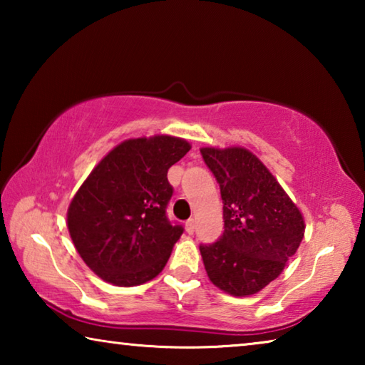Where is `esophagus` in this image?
Instances as JSON below:
<instances>
[{
    "label": "esophagus",
    "mask_w": 365,
    "mask_h": 365,
    "mask_svg": "<svg viewBox=\"0 0 365 365\" xmlns=\"http://www.w3.org/2000/svg\"><path fill=\"white\" fill-rule=\"evenodd\" d=\"M185 227H187V232H188L190 235H193V233H195V228H196L195 219H188L187 224H185Z\"/></svg>",
    "instance_id": "esophagus-1"
}]
</instances>
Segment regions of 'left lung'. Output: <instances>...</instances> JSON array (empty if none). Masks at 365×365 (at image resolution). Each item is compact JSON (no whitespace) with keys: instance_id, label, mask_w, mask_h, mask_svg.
<instances>
[{"instance_id":"left-lung-1","label":"left lung","mask_w":365,"mask_h":365,"mask_svg":"<svg viewBox=\"0 0 365 365\" xmlns=\"http://www.w3.org/2000/svg\"><path fill=\"white\" fill-rule=\"evenodd\" d=\"M220 187L224 233L200 245L209 280L233 296L261 292L282 274L304 237L299 209L255 154L202 148Z\"/></svg>"}]
</instances>
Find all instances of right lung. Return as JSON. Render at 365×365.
Here are the masks:
<instances>
[{
	"mask_svg": "<svg viewBox=\"0 0 365 365\" xmlns=\"http://www.w3.org/2000/svg\"><path fill=\"white\" fill-rule=\"evenodd\" d=\"M190 151L185 140L153 137L115 146L73 196L67 227L88 267L119 287L141 285L168 264L183 225L170 222L168 170Z\"/></svg>",
	"mask_w": 365,
	"mask_h": 365,
	"instance_id": "right-lung-1",
	"label": "right lung"
}]
</instances>
